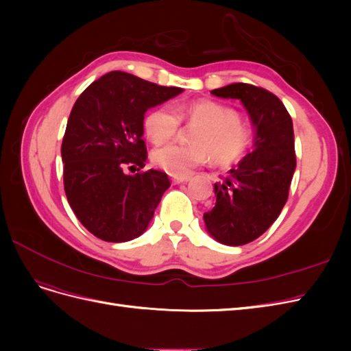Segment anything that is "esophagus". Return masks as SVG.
Masks as SVG:
<instances>
[{
    "label": "esophagus",
    "mask_w": 351,
    "mask_h": 351,
    "mask_svg": "<svg viewBox=\"0 0 351 351\" xmlns=\"http://www.w3.org/2000/svg\"><path fill=\"white\" fill-rule=\"evenodd\" d=\"M187 180H189L187 176H171V183H173V184L184 183V182H187Z\"/></svg>",
    "instance_id": "esophagus-1"
}]
</instances>
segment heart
Here are the masks:
<instances>
[{
    "label": "heart",
    "mask_w": 351,
    "mask_h": 351,
    "mask_svg": "<svg viewBox=\"0 0 351 351\" xmlns=\"http://www.w3.org/2000/svg\"><path fill=\"white\" fill-rule=\"evenodd\" d=\"M169 105H159L145 117V132L149 139L161 145L178 133L182 121L196 125L190 134L193 143H171L158 147L152 161L168 174L184 176L204 165L214 156L215 162L228 165L249 149L252 143L250 125L240 120L237 110L217 101L199 99Z\"/></svg>",
    "instance_id": "b5f03b06"
}]
</instances>
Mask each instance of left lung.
I'll list each match as a JSON object with an SVG mask.
<instances>
[{
	"instance_id": "8db88e82",
	"label": "left lung",
	"mask_w": 351,
	"mask_h": 351,
	"mask_svg": "<svg viewBox=\"0 0 351 351\" xmlns=\"http://www.w3.org/2000/svg\"><path fill=\"white\" fill-rule=\"evenodd\" d=\"M219 98L240 99L254 125V149L215 183V206L205 212L209 234L227 246L261 237L289 199L295 169L293 120L278 97L249 83L214 89Z\"/></svg>"
}]
</instances>
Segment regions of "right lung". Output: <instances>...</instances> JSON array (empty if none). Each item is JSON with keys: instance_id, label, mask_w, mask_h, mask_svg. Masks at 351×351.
<instances>
[{"instance_id": "add662e5", "label": "right lung", "mask_w": 351, "mask_h": 351, "mask_svg": "<svg viewBox=\"0 0 351 351\" xmlns=\"http://www.w3.org/2000/svg\"><path fill=\"white\" fill-rule=\"evenodd\" d=\"M182 92L111 71L90 83L74 102L61 145L62 177L73 212L95 237L123 243L139 237L149 226L171 183L158 169L133 176L122 169L145 167V112Z\"/></svg>"}]
</instances>
